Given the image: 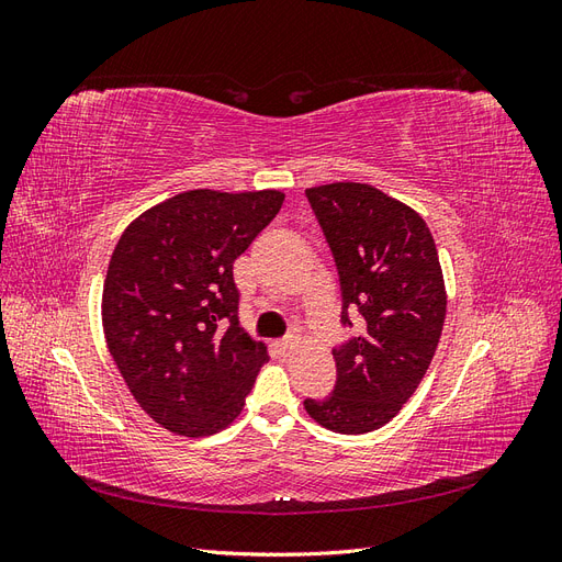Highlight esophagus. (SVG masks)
I'll return each instance as SVG.
<instances>
[{
  "label": "esophagus",
  "instance_id": "34e87169",
  "mask_svg": "<svg viewBox=\"0 0 562 562\" xmlns=\"http://www.w3.org/2000/svg\"><path fill=\"white\" fill-rule=\"evenodd\" d=\"M295 347H297V337H285V339H279V349L283 351V353H291V351H295Z\"/></svg>",
  "mask_w": 562,
  "mask_h": 562
}]
</instances>
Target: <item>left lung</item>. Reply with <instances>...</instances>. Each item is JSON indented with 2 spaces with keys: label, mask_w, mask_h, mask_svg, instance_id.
I'll return each instance as SVG.
<instances>
[{
  "label": "left lung",
  "mask_w": 562,
  "mask_h": 562,
  "mask_svg": "<svg viewBox=\"0 0 562 562\" xmlns=\"http://www.w3.org/2000/svg\"><path fill=\"white\" fill-rule=\"evenodd\" d=\"M310 206L342 288V326L363 328L333 349L337 382L304 411L337 434H368L394 419L427 372L446 321V283L422 215L363 182L312 187Z\"/></svg>",
  "instance_id": "left-lung-1"
}]
</instances>
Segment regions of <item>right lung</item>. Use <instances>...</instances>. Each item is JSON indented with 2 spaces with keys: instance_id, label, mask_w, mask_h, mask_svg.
Here are the masks:
<instances>
[{
  "instance_id": "1",
  "label": "right lung",
  "mask_w": 562,
  "mask_h": 562,
  "mask_svg": "<svg viewBox=\"0 0 562 562\" xmlns=\"http://www.w3.org/2000/svg\"><path fill=\"white\" fill-rule=\"evenodd\" d=\"M283 194L190 190L135 217L103 288L108 349L133 398L164 429L213 436L239 417L269 361L241 328L234 260Z\"/></svg>"
}]
</instances>
